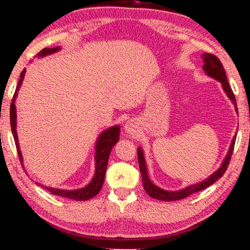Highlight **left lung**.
<instances>
[{
    "label": "left lung",
    "instance_id": "8db88e82",
    "mask_svg": "<svg viewBox=\"0 0 250 250\" xmlns=\"http://www.w3.org/2000/svg\"><path fill=\"white\" fill-rule=\"evenodd\" d=\"M61 50L60 46L57 47H45L42 51H40L37 53V57L42 58L45 56H49V54L56 53L58 51ZM26 69H23L20 74V80L17 84L15 94H13L11 105H10V124H11V131L13 134V139H15L16 148L17 151H18V156L20 159V163L22 165V155L21 151H20V146L18 142V135H17V114H16V99L18 97V92L21 87L22 81L25 78ZM119 132H121V127L119 126H112V127L105 129L99 135L97 140V143H95V175L90 183L87 184L86 187L83 188V189L78 190H62L58 189V188H49L45 187L47 191H50L52 194H56V196H61L69 198V199L74 200H88L94 196H97L99 191L101 190L102 184H104V174H105V168H107V164L109 159V155H110V151L116 143L119 141ZM44 187V186H41ZM150 196L152 198L153 193H150Z\"/></svg>",
    "mask_w": 250,
    "mask_h": 250
}]
</instances>
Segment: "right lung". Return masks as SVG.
<instances>
[{
  "mask_svg": "<svg viewBox=\"0 0 250 250\" xmlns=\"http://www.w3.org/2000/svg\"><path fill=\"white\" fill-rule=\"evenodd\" d=\"M201 58H203V60H204L203 69L205 73H206L207 76H209L211 78H214V80L220 82V83L222 84V87H223V90L225 93H227L229 99H230V100L233 102V104L235 105V110L238 111L237 102H235L233 92H232L230 85H229L227 74H225L223 64H222L221 61L218 60L217 57H215L210 53H204L203 56H201ZM234 143H235V136L233 138V140H232L227 157H225V159L223 160V163H222L221 167L216 170V172L211 174V175L208 177V179L205 180L204 182L194 184V186H190L181 191H175V192H170V191H165V190L159 189L158 187H156L155 184L150 181L149 176H148V170H146L145 155H143L142 149L139 148L138 149L139 167H140V172H141V175H142V182H143V187H145V190L149 194L153 193V197L158 200L174 201V200L183 199V198L190 196V194L206 189V188L211 186L214 182H216L220 177L223 176V174L225 173V170H227V168H228L229 164H230L231 156H232V152H233V148H234Z\"/></svg>",
  "mask_w": 250,
  "mask_h": 250,
  "instance_id": "1",
  "label": "right lung"
}]
</instances>
